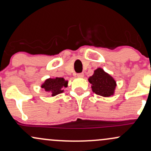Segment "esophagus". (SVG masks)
<instances>
[{"label":"esophagus","mask_w":151,"mask_h":151,"mask_svg":"<svg viewBox=\"0 0 151 151\" xmlns=\"http://www.w3.org/2000/svg\"><path fill=\"white\" fill-rule=\"evenodd\" d=\"M77 76L78 77L81 78V77H84V73H83V72H81V73H77Z\"/></svg>","instance_id":"34e87169"}]
</instances>
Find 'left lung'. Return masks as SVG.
<instances>
[{
  "instance_id": "1",
  "label": "left lung",
  "mask_w": 151,
  "mask_h": 151,
  "mask_svg": "<svg viewBox=\"0 0 151 151\" xmlns=\"http://www.w3.org/2000/svg\"><path fill=\"white\" fill-rule=\"evenodd\" d=\"M89 81L92 84V91L96 94L108 97L113 95L115 89L116 81L109 74L101 68L94 71V73L89 78Z\"/></svg>"
}]
</instances>
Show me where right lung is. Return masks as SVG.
I'll use <instances>...</instances> for the list:
<instances>
[{
    "mask_svg": "<svg viewBox=\"0 0 151 151\" xmlns=\"http://www.w3.org/2000/svg\"><path fill=\"white\" fill-rule=\"evenodd\" d=\"M68 81H65L64 78L56 77L55 79H47L45 81L41 87L45 89L46 91H49L52 93V96L61 93L64 91L63 89L67 87Z\"/></svg>",
    "mask_w": 151,
    "mask_h": 151,
    "instance_id": "obj_1",
    "label": "right lung"
}]
</instances>
